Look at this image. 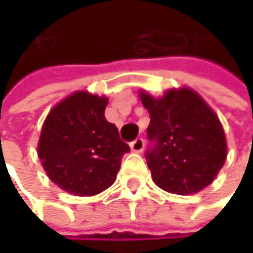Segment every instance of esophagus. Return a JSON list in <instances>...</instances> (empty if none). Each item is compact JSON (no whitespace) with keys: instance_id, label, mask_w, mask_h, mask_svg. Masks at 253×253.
Masks as SVG:
<instances>
[{"instance_id":"34e87169","label":"esophagus","mask_w":253,"mask_h":253,"mask_svg":"<svg viewBox=\"0 0 253 253\" xmlns=\"http://www.w3.org/2000/svg\"><path fill=\"white\" fill-rule=\"evenodd\" d=\"M130 148L133 152H142L143 148H145V140L142 137H136L131 143H130Z\"/></svg>"}]
</instances>
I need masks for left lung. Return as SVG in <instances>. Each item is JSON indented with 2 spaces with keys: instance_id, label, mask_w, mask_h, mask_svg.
Wrapping results in <instances>:
<instances>
[{
  "instance_id": "1",
  "label": "left lung",
  "mask_w": 253,
  "mask_h": 253,
  "mask_svg": "<svg viewBox=\"0 0 253 253\" xmlns=\"http://www.w3.org/2000/svg\"><path fill=\"white\" fill-rule=\"evenodd\" d=\"M151 123L146 163L158 187L192 195L210 186L227 158L223 126L211 107L192 89H170L161 98L140 92Z\"/></svg>"
}]
</instances>
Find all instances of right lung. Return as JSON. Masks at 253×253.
<instances>
[{"label": "right lung", "instance_id": "add662e5", "mask_svg": "<svg viewBox=\"0 0 253 253\" xmlns=\"http://www.w3.org/2000/svg\"><path fill=\"white\" fill-rule=\"evenodd\" d=\"M105 96L79 90L57 104L43 122L38 155L48 177L76 196L108 189L130 151L105 119Z\"/></svg>", "mask_w": 253, "mask_h": 253}]
</instances>
